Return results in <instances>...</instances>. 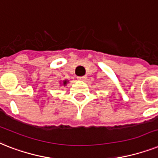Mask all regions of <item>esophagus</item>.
I'll return each mask as SVG.
<instances>
[{"instance_id": "obj_1", "label": "esophagus", "mask_w": 158, "mask_h": 158, "mask_svg": "<svg viewBox=\"0 0 158 158\" xmlns=\"http://www.w3.org/2000/svg\"><path fill=\"white\" fill-rule=\"evenodd\" d=\"M86 78H87V76L86 75H83V76H79L78 77V79H79V80H82V81H84L86 79Z\"/></svg>"}]
</instances>
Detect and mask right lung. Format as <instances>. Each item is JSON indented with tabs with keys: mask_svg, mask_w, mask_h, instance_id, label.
<instances>
[{
	"mask_svg": "<svg viewBox=\"0 0 158 158\" xmlns=\"http://www.w3.org/2000/svg\"><path fill=\"white\" fill-rule=\"evenodd\" d=\"M68 83L67 80H64L63 83H62V84H63L64 86H66V83Z\"/></svg>",
	"mask_w": 158,
	"mask_h": 158,
	"instance_id": "right-lung-1",
	"label": "right lung"
}]
</instances>
